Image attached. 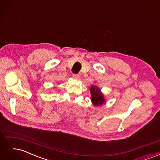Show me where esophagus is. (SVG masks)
<instances>
[{
  "label": "esophagus",
  "instance_id": "obj_1",
  "mask_svg": "<svg viewBox=\"0 0 160 160\" xmlns=\"http://www.w3.org/2000/svg\"><path fill=\"white\" fill-rule=\"evenodd\" d=\"M72 78L76 80H79L80 79V77L79 75H72Z\"/></svg>",
  "mask_w": 160,
  "mask_h": 160
}]
</instances>
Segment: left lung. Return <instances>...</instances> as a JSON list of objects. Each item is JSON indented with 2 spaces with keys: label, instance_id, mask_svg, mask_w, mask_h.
<instances>
[{
  "label": "left lung",
  "instance_id": "left-lung-1",
  "mask_svg": "<svg viewBox=\"0 0 160 160\" xmlns=\"http://www.w3.org/2000/svg\"><path fill=\"white\" fill-rule=\"evenodd\" d=\"M90 91L91 94V102L95 106L103 105L105 102V99L103 93L98 87L92 85L90 88Z\"/></svg>",
  "mask_w": 160,
  "mask_h": 160
}]
</instances>
